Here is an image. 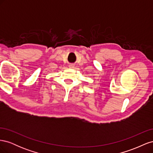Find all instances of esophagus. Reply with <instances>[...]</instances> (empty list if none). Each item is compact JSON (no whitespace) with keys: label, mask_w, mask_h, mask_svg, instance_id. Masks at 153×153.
<instances>
[{"label":"esophagus","mask_w":153,"mask_h":153,"mask_svg":"<svg viewBox=\"0 0 153 153\" xmlns=\"http://www.w3.org/2000/svg\"><path fill=\"white\" fill-rule=\"evenodd\" d=\"M70 67H72V66H70Z\"/></svg>","instance_id":"obj_1"}]
</instances>
